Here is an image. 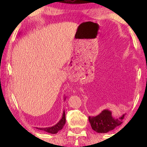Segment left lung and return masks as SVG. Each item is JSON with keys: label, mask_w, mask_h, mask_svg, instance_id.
Instances as JSON below:
<instances>
[{"label": "left lung", "mask_w": 147, "mask_h": 147, "mask_svg": "<svg viewBox=\"0 0 147 147\" xmlns=\"http://www.w3.org/2000/svg\"><path fill=\"white\" fill-rule=\"evenodd\" d=\"M126 114L119 117H114L112 112L108 109H104L96 116H89V122L92 128L98 133H106L113 130L117 126L123 123V119Z\"/></svg>", "instance_id": "obj_1"}]
</instances>
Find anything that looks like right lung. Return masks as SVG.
<instances>
[{"instance_id":"add662e5","label":"right lung","mask_w":147,"mask_h":147,"mask_svg":"<svg viewBox=\"0 0 147 147\" xmlns=\"http://www.w3.org/2000/svg\"><path fill=\"white\" fill-rule=\"evenodd\" d=\"M65 100V97H64V100ZM65 123V112L64 111L63 114H62V117L61 119L59 121L58 123L55 124V125L53 126L52 127H36L37 129L40 130H43L44 131H46L51 134H55L57 133L59 131H60L62 129V127L64 126Z\"/></svg>"}]
</instances>
